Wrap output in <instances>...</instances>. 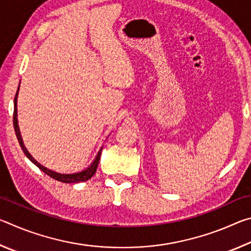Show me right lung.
<instances>
[{
  "label": "right lung",
  "instance_id": "right-lung-1",
  "mask_svg": "<svg viewBox=\"0 0 251 251\" xmlns=\"http://www.w3.org/2000/svg\"><path fill=\"white\" fill-rule=\"evenodd\" d=\"M19 90H20V85H19V87H18V92H16L15 97H14L13 125H14V130H15L16 137H18V141L20 143V146H21V148H22V151H23V152L25 154V156H26L27 158L31 160L34 165H36V166L39 167L42 172H44L46 175H49L50 177H52V178H54V179H56L58 181L66 182V184H72V182H82V181H86V180L90 179V178L96 173V169H97V166H99L100 158V152H101V150H103V146L100 148L99 152H97L96 157L94 158V160L92 161V164L90 165V166L86 167L85 169H83V171L77 172V173H72V174H61V173H57V172H55V171H52V169H50L48 167L43 166V165H42V164H40L39 161H37L31 154H29L28 151H27V148L24 146L23 138H22V135H21L20 127H19V121H18V96H19Z\"/></svg>",
  "mask_w": 251,
  "mask_h": 251
}]
</instances>
